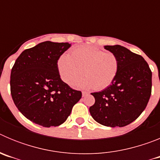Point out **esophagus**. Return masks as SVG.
I'll list each match as a JSON object with an SVG mask.
<instances>
[{
    "instance_id": "obj_1",
    "label": "esophagus",
    "mask_w": 160,
    "mask_h": 160,
    "mask_svg": "<svg viewBox=\"0 0 160 160\" xmlns=\"http://www.w3.org/2000/svg\"><path fill=\"white\" fill-rule=\"evenodd\" d=\"M82 96L84 97V96H86L87 94H88V92H87V91H82Z\"/></svg>"
}]
</instances>
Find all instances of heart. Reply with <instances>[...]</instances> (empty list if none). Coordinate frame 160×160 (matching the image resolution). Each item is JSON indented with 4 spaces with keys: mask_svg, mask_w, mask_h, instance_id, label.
I'll list each match as a JSON object with an SVG mask.
<instances>
[{
    "mask_svg": "<svg viewBox=\"0 0 160 160\" xmlns=\"http://www.w3.org/2000/svg\"><path fill=\"white\" fill-rule=\"evenodd\" d=\"M61 78L68 85H74L83 75L86 78L78 86L101 90L108 87L116 78L119 60L112 52H104L90 46L73 49L70 55H62L58 61Z\"/></svg>",
    "mask_w": 160,
    "mask_h": 160,
    "instance_id": "b5f03b06",
    "label": "heart"
}]
</instances>
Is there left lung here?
<instances>
[{
	"label": "left lung",
	"instance_id": "obj_1",
	"mask_svg": "<svg viewBox=\"0 0 160 160\" xmlns=\"http://www.w3.org/2000/svg\"><path fill=\"white\" fill-rule=\"evenodd\" d=\"M119 60L118 74L108 87L92 93L95 102L90 113L103 126L125 127L134 122L146 108L152 94V73L140 55L119 45L105 46Z\"/></svg>",
	"mask_w": 160,
	"mask_h": 160
}]
</instances>
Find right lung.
Returning <instances> with one entry per match:
<instances>
[{"label": "right lung", "instance_id": "right-lung-1", "mask_svg": "<svg viewBox=\"0 0 160 160\" xmlns=\"http://www.w3.org/2000/svg\"><path fill=\"white\" fill-rule=\"evenodd\" d=\"M68 42L47 41L24 50L11 70L14 104L25 118L45 128L62 124L82 98L61 79L58 61L70 47Z\"/></svg>", "mask_w": 160, "mask_h": 160}]
</instances>
